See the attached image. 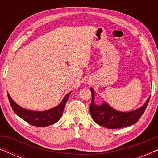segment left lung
<instances>
[{
	"instance_id": "8db88e82",
	"label": "left lung",
	"mask_w": 158,
	"mask_h": 158,
	"mask_svg": "<svg viewBox=\"0 0 158 158\" xmlns=\"http://www.w3.org/2000/svg\"><path fill=\"white\" fill-rule=\"evenodd\" d=\"M92 101L90 105V113L96 124L108 129H120L131 126L137 123L144 114L150 101L149 97L146 103L141 108L131 112H120L110 107L106 102L97 106L94 103V91L90 88Z\"/></svg>"
}]
</instances>
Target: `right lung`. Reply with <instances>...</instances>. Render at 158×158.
<instances>
[{
  "label": "right lung",
  "instance_id": "add662e5",
  "mask_svg": "<svg viewBox=\"0 0 158 158\" xmlns=\"http://www.w3.org/2000/svg\"><path fill=\"white\" fill-rule=\"evenodd\" d=\"M71 92L68 93L63 100L57 106L52 109L47 110L45 111H32L29 110L24 109L13 101L11 97L8 94V100H9L10 104L13 110L16 115L21 117L25 122L29 123L32 126L38 127H44L49 125L53 124L60 119L63 113V110L65 106L67 101L70 96Z\"/></svg>",
  "mask_w": 158,
  "mask_h": 158
}]
</instances>
